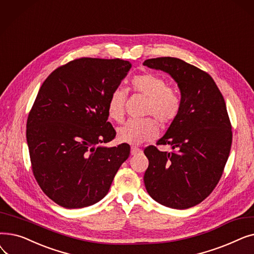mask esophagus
<instances>
[{"instance_id":"obj_1","label":"esophagus","mask_w":254,"mask_h":254,"mask_svg":"<svg viewBox=\"0 0 254 254\" xmlns=\"http://www.w3.org/2000/svg\"><path fill=\"white\" fill-rule=\"evenodd\" d=\"M139 152H141V149L139 147H136V146H131V147H130V154L131 155H135Z\"/></svg>"}]
</instances>
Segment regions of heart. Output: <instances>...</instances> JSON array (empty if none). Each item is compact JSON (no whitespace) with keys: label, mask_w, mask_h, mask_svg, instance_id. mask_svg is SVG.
Returning a JSON list of instances; mask_svg holds the SVG:
<instances>
[{"label":"heart","mask_w":254,"mask_h":254,"mask_svg":"<svg viewBox=\"0 0 254 254\" xmlns=\"http://www.w3.org/2000/svg\"><path fill=\"white\" fill-rule=\"evenodd\" d=\"M131 88L147 99L145 114L154 117L162 126L174 120L181 109V99L178 92L168 87L166 79L154 73H144L131 79ZM127 93L116 88L110 95L107 111L111 119L122 122L125 115V101ZM157 135L156 123L151 118L128 120L117 131L120 142L140 144L153 140Z\"/></svg>","instance_id":"obj_1"}]
</instances>
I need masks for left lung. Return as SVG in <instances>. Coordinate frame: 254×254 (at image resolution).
<instances>
[{"mask_svg": "<svg viewBox=\"0 0 254 254\" xmlns=\"http://www.w3.org/2000/svg\"><path fill=\"white\" fill-rule=\"evenodd\" d=\"M168 73L177 83L181 109L157 145L173 151L145 148L149 166L144 174L149 195L166 207L188 209L201 203L217 185L228 162L232 126L224 99L212 77L176 58L143 63Z\"/></svg>", "mask_w": 254, "mask_h": 254, "instance_id": "obj_1", "label": "left lung"}]
</instances>
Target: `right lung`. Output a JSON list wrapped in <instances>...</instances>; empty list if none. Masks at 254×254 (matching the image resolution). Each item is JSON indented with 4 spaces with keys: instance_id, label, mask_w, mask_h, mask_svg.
<instances>
[{
    "instance_id": "obj_1",
    "label": "right lung",
    "mask_w": 254,
    "mask_h": 254,
    "mask_svg": "<svg viewBox=\"0 0 254 254\" xmlns=\"http://www.w3.org/2000/svg\"><path fill=\"white\" fill-rule=\"evenodd\" d=\"M131 64L82 58L53 71L40 87L26 123L34 176L58 205L88 207L108 193L129 145L115 138L107 105Z\"/></svg>"
}]
</instances>
